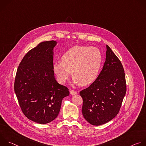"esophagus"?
Returning <instances> with one entry per match:
<instances>
[{
	"mask_svg": "<svg viewBox=\"0 0 146 146\" xmlns=\"http://www.w3.org/2000/svg\"><path fill=\"white\" fill-rule=\"evenodd\" d=\"M70 94H71L72 95H74L78 94L77 92H76V91H74V90H71V91H70Z\"/></svg>",
	"mask_w": 146,
	"mask_h": 146,
	"instance_id": "34e87169",
	"label": "esophagus"
}]
</instances>
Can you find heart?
<instances>
[{
  "label": "heart",
  "mask_w": 146,
  "mask_h": 146,
  "mask_svg": "<svg viewBox=\"0 0 146 146\" xmlns=\"http://www.w3.org/2000/svg\"><path fill=\"white\" fill-rule=\"evenodd\" d=\"M102 63V55L94 47L74 46L61 56V62H55L53 70L58 80L64 84L70 71L74 84L87 86L97 78Z\"/></svg>",
  "instance_id": "b5f03b06"
}]
</instances>
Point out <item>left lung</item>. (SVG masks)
I'll return each instance as SVG.
<instances>
[{"label":"left lung","mask_w":146,"mask_h":146,"mask_svg":"<svg viewBox=\"0 0 146 146\" xmlns=\"http://www.w3.org/2000/svg\"><path fill=\"white\" fill-rule=\"evenodd\" d=\"M122 64L106 45V60L95 81L80 92L83 100V117L93 125H100L118 113L127 88Z\"/></svg>","instance_id":"1"}]
</instances>
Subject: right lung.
Returning a JSON list of instances; mask_svg holds the SVG:
<instances>
[{"mask_svg": "<svg viewBox=\"0 0 146 146\" xmlns=\"http://www.w3.org/2000/svg\"><path fill=\"white\" fill-rule=\"evenodd\" d=\"M55 41H43L31 50L18 68L14 91L24 115L40 124L55 119L69 89L56 81L53 70Z\"/></svg>", "mask_w": 146, "mask_h": 146, "instance_id": "right-lung-1", "label": "right lung"}]
</instances>
